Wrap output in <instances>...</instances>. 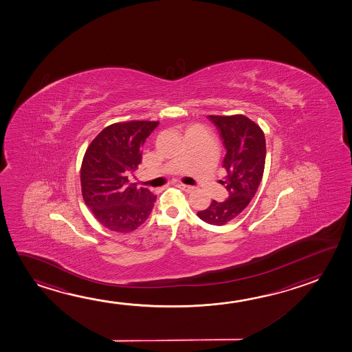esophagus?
<instances>
[{
	"label": "esophagus",
	"mask_w": 352,
	"mask_h": 352,
	"mask_svg": "<svg viewBox=\"0 0 352 352\" xmlns=\"http://www.w3.org/2000/svg\"><path fill=\"white\" fill-rule=\"evenodd\" d=\"M177 188H179L180 190L186 191V192H191V191H194V189H195L194 186H191V185L183 184V183H178V184H177Z\"/></svg>",
	"instance_id": "obj_1"
}]
</instances>
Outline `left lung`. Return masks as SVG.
<instances>
[{"mask_svg":"<svg viewBox=\"0 0 352 352\" xmlns=\"http://www.w3.org/2000/svg\"><path fill=\"white\" fill-rule=\"evenodd\" d=\"M208 119L219 129L227 150L223 158L227 174L219 183L225 185L230 197L225 201L212 200L197 217L210 225L223 226L248 206L259 188L265 167V136L256 122L242 114L208 116Z\"/></svg>","mask_w":352,"mask_h":352,"instance_id":"obj_1","label":"left lung"}]
</instances>
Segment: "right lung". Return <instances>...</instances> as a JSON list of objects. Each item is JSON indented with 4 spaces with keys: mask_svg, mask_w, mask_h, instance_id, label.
Wrapping results in <instances>:
<instances>
[{
    "mask_svg": "<svg viewBox=\"0 0 352 352\" xmlns=\"http://www.w3.org/2000/svg\"><path fill=\"white\" fill-rule=\"evenodd\" d=\"M160 121L116 122L88 146L81 166L83 200L100 225L129 233L150 216L156 196L130 184L127 175L141 163V148Z\"/></svg>",
    "mask_w": 352,
    "mask_h": 352,
    "instance_id": "add662e5",
    "label": "right lung"
}]
</instances>
